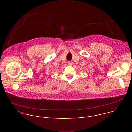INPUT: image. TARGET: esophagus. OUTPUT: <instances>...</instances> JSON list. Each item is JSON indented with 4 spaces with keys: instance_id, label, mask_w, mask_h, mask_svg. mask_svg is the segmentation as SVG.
<instances>
[{
    "instance_id": "esophagus-1",
    "label": "esophagus",
    "mask_w": 132,
    "mask_h": 132,
    "mask_svg": "<svg viewBox=\"0 0 132 132\" xmlns=\"http://www.w3.org/2000/svg\"><path fill=\"white\" fill-rule=\"evenodd\" d=\"M68 64L69 65H71L72 64V63L71 62H69L68 63Z\"/></svg>"
}]
</instances>
